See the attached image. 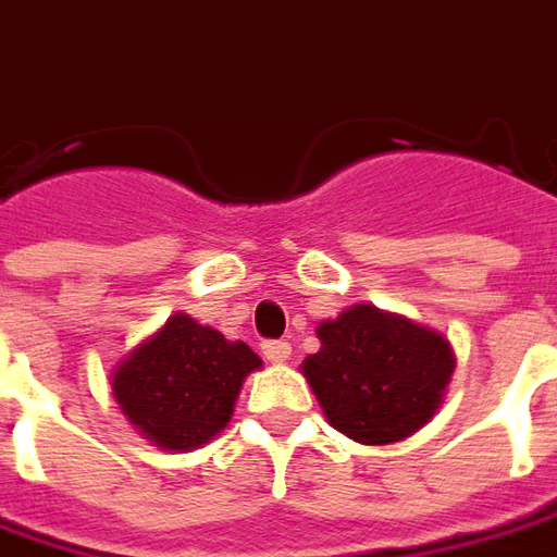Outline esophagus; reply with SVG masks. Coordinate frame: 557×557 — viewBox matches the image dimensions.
Masks as SVG:
<instances>
[{
	"instance_id": "esophagus-1",
	"label": "esophagus",
	"mask_w": 557,
	"mask_h": 557,
	"mask_svg": "<svg viewBox=\"0 0 557 557\" xmlns=\"http://www.w3.org/2000/svg\"><path fill=\"white\" fill-rule=\"evenodd\" d=\"M260 351H263V358L270 360V363H285L290 358V343H285V339H267V343L260 345Z\"/></svg>"
}]
</instances>
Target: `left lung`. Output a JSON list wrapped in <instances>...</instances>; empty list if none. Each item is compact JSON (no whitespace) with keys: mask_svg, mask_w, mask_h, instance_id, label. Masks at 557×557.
<instances>
[{"mask_svg":"<svg viewBox=\"0 0 557 557\" xmlns=\"http://www.w3.org/2000/svg\"><path fill=\"white\" fill-rule=\"evenodd\" d=\"M321 348L302 360L327 421L363 446H388L421 431L455 373L443 333L358 302L318 324Z\"/></svg>","mask_w":557,"mask_h":557,"instance_id":"obj_1","label":"left lung"}]
</instances>
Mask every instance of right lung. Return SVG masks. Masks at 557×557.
Instances as JSON below:
<instances>
[{
	"label": "right lung",
	"instance_id": "right-lung-1",
	"mask_svg": "<svg viewBox=\"0 0 557 557\" xmlns=\"http://www.w3.org/2000/svg\"><path fill=\"white\" fill-rule=\"evenodd\" d=\"M260 367L245 343H227L190 315H172L114 367L111 391L145 440L190 451L227 428L245 375Z\"/></svg>",
	"mask_w": 557,
	"mask_h": 557
}]
</instances>
